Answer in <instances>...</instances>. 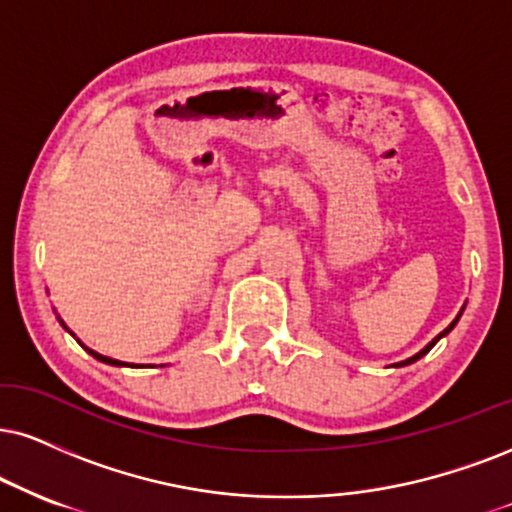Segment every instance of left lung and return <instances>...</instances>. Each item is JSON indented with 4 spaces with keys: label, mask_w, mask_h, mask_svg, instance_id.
Here are the masks:
<instances>
[{
    "label": "left lung",
    "mask_w": 512,
    "mask_h": 512,
    "mask_svg": "<svg viewBox=\"0 0 512 512\" xmlns=\"http://www.w3.org/2000/svg\"><path fill=\"white\" fill-rule=\"evenodd\" d=\"M463 311H465V306H463V308H460V313L456 315V318H453V323H451L449 327H446V330H444V332H439V334H437V337H434V339H432V342L425 346V349H420L418 353H415V356H410V358H406V361H401V363H394V368H403V365H410V363L420 361V358H422V356H425V353H430V351H432V346H434V344H437L441 337H446V334H449V332L453 330V327H456V323H458V320H460V315H463Z\"/></svg>",
    "instance_id": "left-lung-1"
}]
</instances>
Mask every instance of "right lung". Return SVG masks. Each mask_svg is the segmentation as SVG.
<instances>
[{
    "mask_svg": "<svg viewBox=\"0 0 512 512\" xmlns=\"http://www.w3.org/2000/svg\"><path fill=\"white\" fill-rule=\"evenodd\" d=\"M59 323H61V327H63V330H68V327H66V323H63V320L59 318ZM68 332H71V330H68ZM73 334V332H71ZM73 337H75V334H73ZM78 344L82 346V349H85L87 353H90V356H94V358H97V361H102V363H106V365H116V368H123V365H128V368H144V365H132V363H123V361H116V358H109V356H102V353H97V351H92V349H87V346L85 344H82L80 342V339H78Z\"/></svg>",
    "mask_w": 512,
    "mask_h": 512,
    "instance_id": "add662e5",
    "label": "right lung"
}]
</instances>
